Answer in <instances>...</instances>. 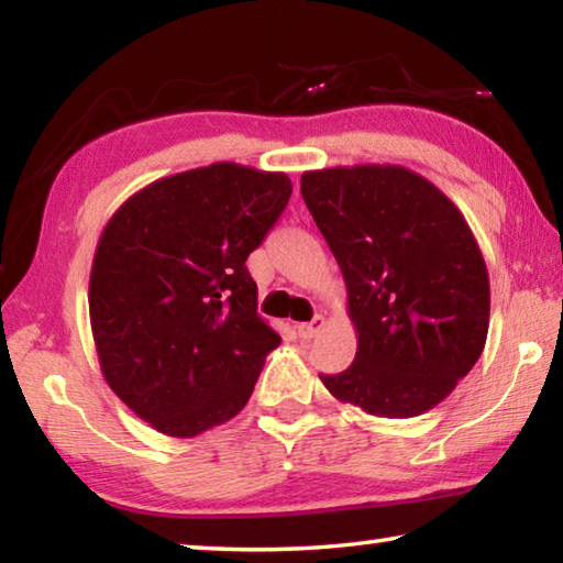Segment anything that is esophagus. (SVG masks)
<instances>
[{"mask_svg":"<svg viewBox=\"0 0 563 563\" xmlns=\"http://www.w3.org/2000/svg\"><path fill=\"white\" fill-rule=\"evenodd\" d=\"M322 328H325V318L316 316L310 322H300V325H298V335H300L302 340H312V338L320 335Z\"/></svg>","mask_w":563,"mask_h":563,"instance_id":"obj_1","label":"esophagus"}]
</instances>
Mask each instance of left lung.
Instances as JSON below:
<instances>
[{
	"instance_id": "8db88e82",
	"label": "left lung",
	"mask_w": 563,
	"mask_h": 563,
	"mask_svg": "<svg viewBox=\"0 0 563 563\" xmlns=\"http://www.w3.org/2000/svg\"><path fill=\"white\" fill-rule=\"evenodd\" d=\"M305 206L347 285L355 362L320 375L340 402L375 417L440 405L479 360L489 273L450 198L405 166L305 170Z\"/></svg>"
}]
</instances>
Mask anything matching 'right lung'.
<instances>
[{"label": "right lung", "instance_id": "obj_1", "mask_svg": "<svg viewBox=\"0 0 563 563\" xmlns=\"http://www.w3.org/2000/svg\"><path fill=\"white\" fill-rule=\"evenodd\" d=\"M290 194L285 174L221 161L154 180L103 228L89 278L99 365L161 434L235 417L280 345L245 261Z\"/></svg>", "mask_w": 563, "mask_h": 563}]
</instances>
